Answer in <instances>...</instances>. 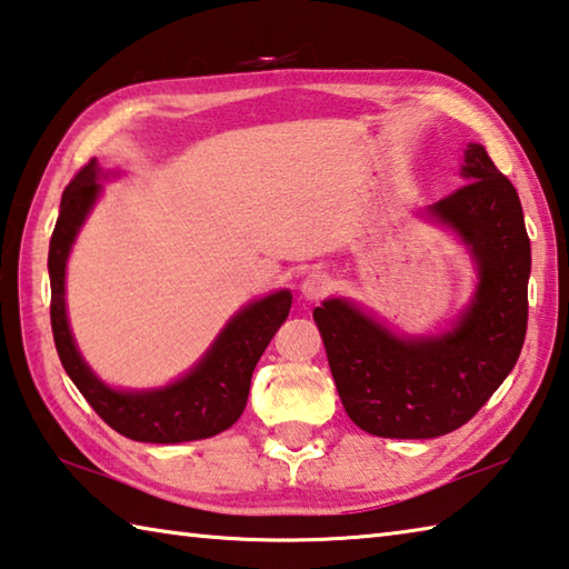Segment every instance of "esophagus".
<instances>
[{"label":"esophagus","instance_id":"obj_1","mask_svg":"<svg viewBox=\"0 0 569 569\" xmlns=\"http://www.w3.org/2000/svg\"><path fill=\"white\" fill-rule=\"evenodd\" d=\"M331 288H333V281H331L329 273L313 271V273H308V276L303 278L301 293H303L306 301H321L323 296L331 293Z\"/></svg>","mask_w":569,"mask_h":569}]
</instances>
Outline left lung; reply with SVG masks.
Instances as JSON below:
<instances>
[{
  "mask_svg": "<svg viewBox=\"0 0 569 569\" xmlns=\"http://www.w3.org/2000/svg\"><path fill=\"white\" fill-rule=\"evenodd\" d=\"M465 178L429 208L465 238L479 266L475 301L455 329L407 341L341 298L313 311L343 409L369 435H449L485 407L522 351L532 266L522 203L475 142L465 150Z\"/></svg>",
  "mask_w": 569,
  "mask_h": 569,
  "instance_id": "1",
  "label": "left lung"
}]
</instances>
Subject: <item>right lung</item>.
I'll return each mask as SVG.
<instances>
[{"mask_svg": "<svg viewBox=\"0 0 569 569\" xmlns=\"http://www.w3.org/2000/svg\"><path fill=\"white\" fill-rule=\"evenodd\" d=\"M98 162L90 160L64 188L60 216H57L50 240V258H47L52 283V336L64 371L70 373L82 397L90 401V407L100 413V419L120 431L122 437L150 441V445H178V441L216 437L233 427L243 413L250 377H253L266 346L288 319L291 293L278 291L243 308L218 336L206 359L188 377L170 387L140 393L112 391L104 387L90 371V366L82 361L80 351L74 349L64 313L67 256H70L77 230L98 200Z\"/></svg>", "mask_w": 569, "mask_h": 569, "instance_id": "1", "label": "right lung"}]
</instances>
